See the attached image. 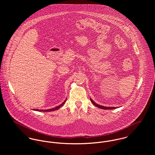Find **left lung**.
<instances>
[{"instance_id":"1","label":"left lung","mask_w":155,"mask_h":155,"mask_svg":"<svg viewBox=\"0 0 155 155\" xmlns=\"http://www.w3.org/2000/svg\"><path fill=\"white\" fill-rule=\"evenodd\" d=\"M90 100L91 101V102H92V103H93V104L94 105H95V106H96V107H98V108H100V109H104V110H107V109H116V108H117V107H105V106H100V105H99V104H96L91 98H90Z\"/></svg>"}]
</instances>
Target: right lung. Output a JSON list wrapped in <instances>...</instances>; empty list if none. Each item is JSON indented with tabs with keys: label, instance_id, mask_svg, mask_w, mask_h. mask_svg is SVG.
<instances>
[{
	"label": "right lung",
	"instance_id": "obj_1",
	"mask_svg": "<svg viewBox=\"0 0 155 155\" xmlns=\"http://www.w3.org/2000/svg\"><path fill=\"white\" fill-rule=\"evenodd\" d=\"M66 100H65V101H64L62 104H61L60 106H57V107H54V108H52V109H48V110H39V109H33V110L36 111H51L56 110H58V109H60L61 106H63L64 104V103H66Z\"/></svg>",
	"mask_w": 155,
	"mask_h": 155
}]
</instances>
